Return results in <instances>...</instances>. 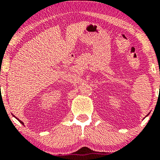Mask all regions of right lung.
<instances>
[{
	"instance_id": "obj_1",
	"label": "right lung",
	"mask_w": 160,
	"mask_h": 160,
	"mask_svg": "<svg viewBox=\"0 0 160 160\" xmlns=\"http://www.w3.org/2000/svg\"><path fill=\"white\" fill-rule=\"evenodd\" d=\"M16 119H17V120H19V122H21V123H22V125H24V123H23V122H22V121H21V120H19V119H18V118H16Z\"/></svg>"
}]
</instances>
